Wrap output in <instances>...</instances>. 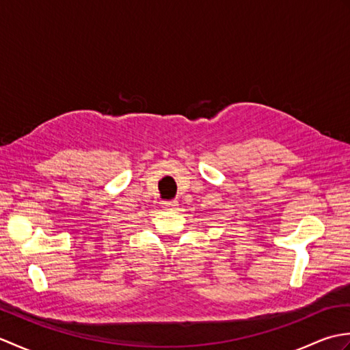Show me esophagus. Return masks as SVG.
Returning a JSON list of instances; mask_svg holds the SVG:
<instances>
[{
	"instance_id": "esophagus-1",
	"label": "esophagus",
	"mask_w": 350,
	"mask_h": 350,
	"mask_svg": "<svg viewBox=\"0 0 350 350\" xmlns=\"http://www.w3.org/2000/svg\"><path fill=\"white\" fill-rule=\"evenodd\" d=\"M162 206H163V209H165V211H174L179 204H177L176 200H171V202H163Z\"/></svg>"
}]
</instances>
